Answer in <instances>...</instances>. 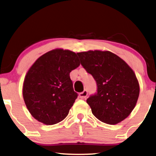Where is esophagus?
<instances>
[{"label": "esophagus", "mask_w": 156, "mask_h": 156, "mask_svg": "<svg viewBox=\"0 0 156 156\" xmlns=\"http://www.w3.org/2000/svg\"><path fill=\"white\" fill-rule=\"evenodd\" d=\"M87 95H88V91L86 90H84L83 92H81L80 93V97L81 99H86Z\"/></svg>", "instance_id": "34e87169"}]
</instances>
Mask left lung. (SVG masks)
<instances>
[{
    "instance_id": "left-lung-1",
    "label": "left lung",
    "mask_w": 156,
    "mask_h": 156,
    "mask_svg": "<svg viewBox=\"0 0 156 156\" xmlns=\"http://www.w3.org/2000/svg\"><path fill=\"white\" fill-rule=\"evenodd\" d=\"M76 54L81 66L97 83V92L86 100L92 114L109 125L123 121L134 108L140 92L132 68L110 51H89Z\"/></svg>"
}]
</instances>
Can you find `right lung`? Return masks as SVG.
<instances>
[{
	"label": "right lung",
	"mask_w": 156,
	"mask_h": 156,
	"mask_svg": "<svg viewBox=\"0 0 156 156\" xmlns=\"http://www.w3.org/2000/svg\"><path fill=\"white\" fill-rule=\"evenodd\" d=\"M80 65L75 53L55 49L40 57L30 68L23 94L27 109L38 121L54 125L68 116L78 97L70 73Z\"/></svg>",
	"instance_id": "right-lung-1"
}]
</instances>
